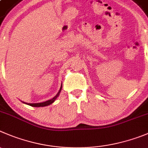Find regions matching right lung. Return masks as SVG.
Instances as JSON below:
<instances>
[{"instance_id": "obj_1", "label": "right lung", "mask_w": 148, "mask_h": 148, "mask_svg": "<svg viewBox=\"0 0 148 148\" xmlns=\"http://www.w3.org/2000/svg\"><path fill=\"white\" fill-rule=\"evenodd\" d=\"M62 84L61 87H60V91H58V93L57 94V95H56L54 97L52 98V99H49V100H47V101H46V102H40V103H26V102H24V103L27 104V105H30V106H32V107H45V106H48V105H51V104L53 103V102H54V101L56 100V99L58 97V96L60 95V91H61V90H62Z\"/></svg>"}]
</instances>
